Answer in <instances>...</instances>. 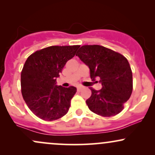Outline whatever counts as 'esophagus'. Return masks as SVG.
Here are the masks:
<instances>
[{
	"instance_id": "1",
	"label": "esophagus",
	"mask_w": 155,
	"mask_h": 155,
	"mask_svg": "<svg viewBox=\"0 0 155 155\" xmlns=\"http://www.w3.org/2000/svg\"><path fill=\"white\" fill-rule=\"evenodd\" d=\"M81 89H82V87H77V90H78V91H80V90H81Z\"/></svg>"
}]
</instances>
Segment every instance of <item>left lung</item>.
I'll return each mask as SVG.
<instances>
[{
    "mask_svg": "<svg viewBox=\"0 0 155 155\" xmlns=\"http://www.w3.org/2000/svg\"><path fill=\"white\" fill-rule=\"evenodd\" d=\"M89 67L90 77L100 78L102 89L90 88L86 101L90 110L102 117H113L124 108L133 91V74L125 57L100 45H84L76 53Z\"/></svg>",
    "mask_w": 155,
    "mask_h": 155,
    "instance_id": "left-lung-1",
    "label": "left lung"
}]
</instances>
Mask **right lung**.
Instances as JSON below:
<instances>
[{"label":"right lung","instance_id":"add662e5","mask_svg":"<svg viewBox=\"0 0 155 155\" xmlns=\"http://www.w3.org/2000/svg\"><path fill=\"white\" fill-rule=\"evenodd\" d=\"M79 45L51 46L35 51L25 63L21 72V91L30 110L38 118L53 121L68 111L76 88L57 86L68 60L75 56Z\"/></svg>","mask_w":155,"mask_h":155}]
</instances>
